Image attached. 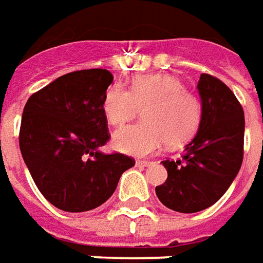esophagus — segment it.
I'll use <instances>...</instances> for the list:
<instances>
[{"mask_svg":"<svg viewBox=\"0 0 263 263\" xmlns=\"http://www.w3.org/2000/svg\"><path fill=\"white\" fill-rule=\"evenodd\" d=\"M152 162L151 161H146V159H137L136 161V167L139 168H145L147 167V165H151Z\"/></svg>","mask_w":263,"mask_h":263,"instance_id":"obj_1","label":"esophagus"}]
</instances>
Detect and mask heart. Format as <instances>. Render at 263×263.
<instances>
[{
	"label": "heart",
	"instance_id": "heart-1",
	"mask_svg": "<svg viewBox=\"0 0 263 263\" xmlns=\"http://www.w3.org/2000/svg\"><path fill=\"white\" fill-rule=\"evenodd\" d=\"M140 109H145V123L123 128L114 136L117 149L135 157L155 154L165 143L184 145L197 133L203 116L200 98L174 76L142 74L130 89L114 85L106 90L102 111L111 126H126Z\"/></svg>",
	"mask_w": 263,
	"mask_h": 263
}]
</instances>
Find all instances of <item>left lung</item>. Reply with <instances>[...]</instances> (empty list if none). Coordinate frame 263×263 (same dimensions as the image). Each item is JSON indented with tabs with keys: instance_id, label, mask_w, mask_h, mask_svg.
Segmentation results:
<instances>
[{
	"instance_id": "8db88e82",
	"label": "left lung",
	"mask_w": 263,
	"mask_h": 263,
	"mask_svg": "<svg viewBox=\"0 0 263 263\" xmlns=\"http://www.w3.org/2000/svg\"><path fill=\"white\" fill-rule=\"evenodd\" d=\"M197 90L203 105L200 127L180 159L162 161L168 177L155 187L165 206L183 214L212 206L243 162L245 112L236 95L219 79L205 73Z\"/></svg>"
}]
</instances>
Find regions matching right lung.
<instances>
[{"mask_svg":"<svg viewBox=\"0 0 263 263\" xmlns=\"http://www.w3.org/2000/svg\"><path fill=\"white\" fill-rule=\"evenodd\" d=\"M112 74L104 68L67 73L26 102L18 145L36 187L66 212H85L112 196L135 159L98 151L109 140L102 102Z\"/></svg>","mask_w":263,"mask_h":263,"instance_id":"add662e5","label":"right lung"}]
</instances>
